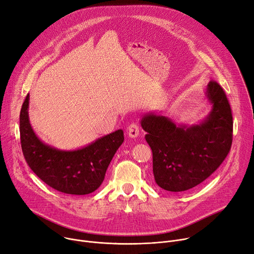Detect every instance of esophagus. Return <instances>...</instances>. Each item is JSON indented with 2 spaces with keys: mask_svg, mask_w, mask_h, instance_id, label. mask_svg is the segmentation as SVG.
<instances>
[{
  "mask_svg": "<svg viewBox=\"0 0 254 254\" xmlns=\"http://www.w3.org/2000/svg\"><path fill=\"white\" fill-rule=\"evenodd\" d=\"M127 134L130 138H137L139 136V126L137 124H130L127 127Z\"/></svg>",
  "mask_w": 254,
  "mask_h": 254,
  "instance_id": "obj_1",
  "label": "esophagus"
}]
</instances>
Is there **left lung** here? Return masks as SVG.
I'll list each match as a JSON object with an SVG mask.
<instances>
[{"label": "left lung", "mask_w": 254, "mask_h": 254, "mask_svg": "<svg viewBox=\"0 0 254 254\" xmlns=\"http://www.w3.org/2000/svg\"><path fill=\"white\" fill-rule=\"evenodd\" d=\"M205 95L212 104L199 125L176 126L170 118L145 114L141 126L153 154V175L160 188L171 192L192 189L223 163L233 141V116L225 91L210 80Z\"/></svg>", "instance_id": "left-lung-1"}]
</instances>
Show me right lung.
<instances>
[{
  "label": "right lung",
  "instance_id": "right-lung-1",
  "mask_svg": "<svg viewBox=\"0 0 254 254\" xmlns=\"http://www.w3.org/2000/svg\"><path fill=\"white\" fill-rule=\"evenodd\" d=\"M29 94L20 111V141L24 158L51 188L71 195L96 191L104 181L115 152L123 144L124 130L117 129L81 149L62 151L43 143L33 131L28 118Z\"/></svg>",
  "mask_w": 254,
  "mask_h": 254
}]
</instances>
